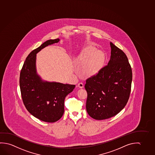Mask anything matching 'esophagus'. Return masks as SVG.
Returning <instances> with one entry per match:
<instances>
[{"label": "esophagus", "instance_id": "esophagus-1", "mask_svg": "<svg viewBox=\"0 0 155 155\" xmlns=\"http://www.w3.org/2000/svg\"><path fill=\"white\" fill-rule=\"evenodd\" d=\"M78 87H79V88H83L84 87V84L82 82H80V83H79L78 84Z\"/></svg>", "mask_w": 155, "mask_h": 155}]
</instances>
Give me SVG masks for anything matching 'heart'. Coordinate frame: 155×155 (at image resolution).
<instances>
[{
  "label": "heart",
  "instance_id": "heart-1",
  "mask_svg": "<svg viewBox=\"0 0 155 155\" xmlns=\"http://www.w3.org/2000/svg\"><path fill=\"white\" fill-rule=\"evenodd\" d=\"M106 55L96 47L88 46L79 55L75 58V62L79 66L82 74L86 77H91L98 73L103 67Z\"/></svg>",
  "mask_w": 155,
  "mask_h": 155
}]
</instances>
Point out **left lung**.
Returning <instances> with one entry per match:
<instances>
[{"mask_svg":"<svg viewBox=\"0 0 155 155\" xmlns=\"http://www.w3.org/2000/svg\"><path fill=\"white\" fill-rule=\"evenodd\" d=\"M108 65L86 80L89 115L102 120L113 117L124 108L131 91L132 70L125 53L111 42Z\"/></svg>","mask_w":155,"mask_h":155,"instance_id":"obj_1","label":"left lung"}]
</instances>
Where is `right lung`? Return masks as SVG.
<instances>
[{"instance_id":"1","label":"right lung","mask_w":155,"mask_h":155,"mask_svg":"<svg viewBox=\"0 0 155 155\" xmlns=\"http://www.w3.org/2000/svg\"><path fill=\"white\" fill-rule=\"evenodd\" d=\"M60 40L59 38L48 40L31 52L20 74V88L25 107L35 117L49 123L61 118L64 98L75 87L73 84L45 81L37 73V53Z\"/></svg>"}]
</instances>
